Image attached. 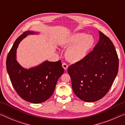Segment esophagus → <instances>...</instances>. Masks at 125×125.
Segmentation results:
<instances>
[{
  "label": "esophagus",
  "instance_id": "obj_1",
  "mask_svg": "<svg viewBox=\"0 0 125 125\" xmlns=\"http://www.w3.org/2000/svg\"><path fill=\"white\" fill-rule=\"evenodd\" d=\"M62 67L63 68H64V70H67V69H68V66L67 64H66V63H63L62 64Z\"/></svg>",
  "mask_w": 125,
  "mask_h": 125
}]
</instances>
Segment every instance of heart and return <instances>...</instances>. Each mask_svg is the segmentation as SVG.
<instances>
[{"label":"heart","mask_w":125,"mask_h":125,"mask_svg":"<svg viewBox=\"0 0 125 125\" xmlns=\"http://www.w3.org/2000/svg\"><path fill=\"white\" fill-rule=\"evenodd\" d=\"M95 40L92 35L77 32L65 38L63 45L69 47L65 52L67 60L76 63L83 60L94 46Z\"/></svg>","instance_id":"obj_1"}]
</instances>
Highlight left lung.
<instances>
[{
  "label": "left lung",
  "mask_w": 125,
  "mask_h": 125,
  "mask_svg": "<svg viewBox=\"0 0 125 125\" xmlns=\"http://www.w3.org/2000/svg\"><path fill=\"white\" fill-rule=\"evenodd\" d=\"M99 41L83 60L68 68L74 94L82 100L92 103L103 98L117 74L118 58L115 46L101 31Z\"/></svg>",
  "instance_id": "obj_1"
}]
</instances>
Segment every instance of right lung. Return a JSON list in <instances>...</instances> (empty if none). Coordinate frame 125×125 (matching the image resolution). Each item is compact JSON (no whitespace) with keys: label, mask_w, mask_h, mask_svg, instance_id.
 Instances as JSON below:
<instances>
[{"label":"right lung","mask_w":125,"mask_h":125,"mask_svg":"<svg viewBox=\"0 0 125 125\" xmlns=\"http://www.w3.org/2000/svg\"><path fill=\"white\" fill-rule=\"evenodd\" d=\"M39 32L25 31L15 41L8 54L7 69L12 85L21 98L34 104L43 103L53 94L57 82L64 73L61 60L57 62L45 61L37 66L25 68L16 60L19 44L30 35Z\"/></svg>","instance_id":"right-lung-1"}]
</instances>
